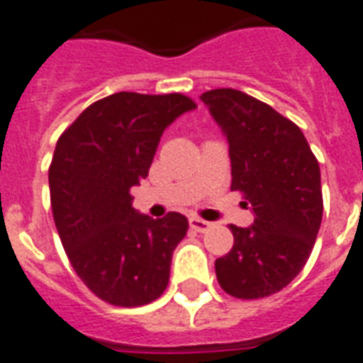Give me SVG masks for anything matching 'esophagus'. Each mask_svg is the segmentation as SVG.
Segmentation results:
<instances>
[{
    "mask_svg": "<svg viewBox=\"0 0 363 363\" xmlns=\"http://www.w3.org/2000/svg\"><path fill=\"white\" fill-rule=\"evenodd\" d=\"M212 223L207 222V220H201V218H197V216H191L190 218V228L191 229H196V231L199 233H205L211 229Z\"/></svg>",
    "mask_w": 363,
    "mask_h": 363,
    "instance_id": "34e87169",
    "label": "esophagus"
}]
</instances>
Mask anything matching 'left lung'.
<instances>
[{"label":"left lung","instance_id":"left-lung-1","mask_svg":"<svg viewBox=\"0 0 363 363\" xmlns=\"http://www.w3.org/2000/svg\"><path fill=\"white\" fill-rule=\"evenodd\" d=\"M199 99L229 143L231 190L242 191L255 218L250 228L229 225L235 244L214 263L218 284L237 298H263L291 284L313 250L319 162L298 126L261 100L237 89Z\"/></svg>","mask_w":363,"mask_h":363}]
</instances>
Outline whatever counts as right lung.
<instances>
[{"instance_id": "1", "label": "right lung", "mask_w": 363, "mask_h": 363, "mask_svg": "<svg viewBox=\"0 0 363 363\" xmlns=\"http://www.w3.org/2000/svg\"><path fill=\"white\" fill-rule=\"evenodd\" d=\"M191 110L179 93L123 91L82 111L55 145L48 181L59 238L82 281L110 304H149L167 287L188 220L141 214L130 188L149 175L164 130Z\"/></svg>"}]
</instances>
